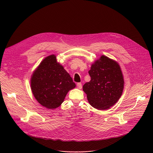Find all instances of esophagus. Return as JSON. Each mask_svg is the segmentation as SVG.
<instances>
[{"instance_id": "obj_1", "label": "esophagus", "mask_w": 153, "mask_h": 153, "mask_svg": "<svg viewBox=\"0 0 153 153\" xmlns=\"http://www.w3.org/2000/svg\"><path fill=\"white\" fill-rule=\"evenodd\" d=\"M76 85H77L78 89H81L82 88V84L81 83H78Z\"/></svg>"}]
</instances>
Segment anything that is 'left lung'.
<instances>
[{
    "label": "left lung",
    "mask_w": 153,
    "mask_h": 153,
    "mask_svg": "<svg viewBox=\"0 0 153 153\" xmlns=\"http://www.w3.org/2000/svg\"><path fill=\"white\" fill-rule=\"evenodd\" d=\"M89 82L83 86L89 104L99 110L109 109L121 97L124 80L119 64L102 55L92 64L88 71Z\"/></svg>",
    "instance_id": "left-lung-1"
}]
</instances>
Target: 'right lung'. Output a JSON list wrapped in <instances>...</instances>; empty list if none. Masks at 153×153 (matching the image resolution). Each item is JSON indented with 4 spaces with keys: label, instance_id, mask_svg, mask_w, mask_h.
I'll list each match as a JSON object with an SVG mask.
<instances>
[{
    "label": "right lung",
    "instance_id": "1",
    "mask_svg": "<svg viewBox=\"0 0 153 153\" xmlns=\"http://www.w3.org/2000/svg\"><path fill=\"white\" fill-rule=\"evenodd\" d=\"M75 87L70 75L57 62L55 55L44 59L30 78V88L35 98L47 109L59 107L67 93Z\"/></svg>",
    "mask_w": 153,
    "mask_h": 153
}]
</instances>
